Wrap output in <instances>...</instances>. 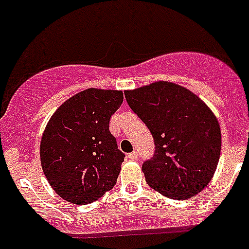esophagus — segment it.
I'll return each mask as SVG.
<instances>
[{
    "instance_id": "34e87169",
    "label": "esophagus",
    "mask_w": 249,
    "mask_h": 249,
    "mask_svg": "<svg viewBox=\"0 0 249 249\" xmlns=\"http://www.w3.org/2000/svg\"><path fill=\"white\" fill-rule=\"evenodd\" d=\"M128 159H131V160H137V159H138V154H137L136 151H133V153H129Z\"/></svg>"
}]
</instances>
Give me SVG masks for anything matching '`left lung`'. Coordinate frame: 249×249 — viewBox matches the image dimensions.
<instances>
[{
	"instance_id": "8db88e82",
	"label": "left lung",
	"mask_w": 249,
	"mask_h": 249,
	"mask_svg": "<svg viewBox=\"0 0 249 249\" xmlns=\"http://www.w3.org/2000/svg\"><path fill=\"white\" fill-rule=\"evenodd\" d=\"M124 96L155 142L154 156L142 166L149 186L178 200L203 191L221 151V131L213 111L191 90L170 82L126 90Z\"/></svg>"
}]
</instances>
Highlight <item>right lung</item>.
Segmentation results:
<instances>
[{
	"mask_svg": "<svg viewBox=\"0 0 249 249\" xmlns=\"http://www.w3.org/2000/svg\"><path fill=\"white\" fill-rule=\"evenodd\" d=\"M123 101L121 90L90 88L51 116L40 143L42 171L53 191L73 204H89L113 188L124 160L108 131Z\"/></svg>",
	"mask_w": 249,
	"mask_h": 249,
	"instance_id": "1",
	"label": "right lung"
}]
</instances>
